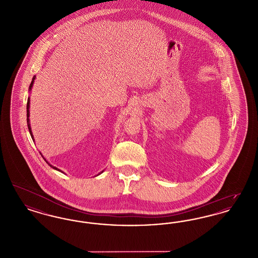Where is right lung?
Returning <instances> with one entry per match:
<instances>
[{"label": "right lung", "instance_id": "right-lung-1", "mask_svg": "<svg viewBox=\"0 0 258 258\" xmlns=\"http://www.w3.org/2000/svg\"><path fill=\"white\" fill-rule=\"evenodd\" d=\"M35 79H36V76H34L33 77V80H32V82H31V84H30V88H29V90L31 91L32 90V87H33V84H34V81H35ZM30 98H28V101H27V123H28V128H29V132H30V135H31V136H32V139H33V141H34V135H33V134H32V130H31V125H30V119H29V117H30ZM44 159V158H43ZM44 160L49 164L50 166L53 168V169H55V170H58V171L61 172V173H63V172L61 171L60 169H58L57 167H55V166H53V165H51L50 164L49 162L47 161V160H45L44 159ZM103 171L100 172V173H98V175L99 174H101Z\"/></svg>", "mask_w": 258, "mask_h": 258}]
</instances>
